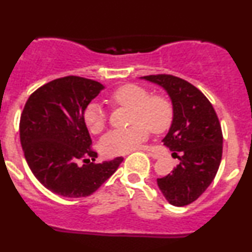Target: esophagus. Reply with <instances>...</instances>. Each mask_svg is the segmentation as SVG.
Listing matches in <instances>:
<instances>
[{"label":"esophagus","mask_w":252,"mask_h":252,"mask_svg":"<svg viewBox=\"0 0 252 252\" xmlns=\"http://www.w3.org/2000/svg\"><path fill=\"white\" fill-rule=\"evenodd\" d=\"M141 150L146 151V152H147V155L150 156L151 158H153V159H158V158H159V155H157V153H155V152H153V151L151 150V148H148V147H144V148H141Z\"/></svg>","instance_id":"34e87169"}]
</instances>
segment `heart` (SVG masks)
Instances as JSON below:
<instances>
[{"label":"heart","mask_w":252,"mask_h":252,"mask_svg":"<svg viewBox=\"0 0 252 252\" xmlns=\"http://www.w3.org/2000/svg\"><path fill=\"white\" fill-rule=\"evenodd\" d=\"M108 102L113 106L130 108L133 126L107 133L100 140V151L107 157L124 155L140 147L148 137V129L152 133H164L170 128L174 118L173 104L163 95H150L144 87L126 84L112 92ZM83 122L92 134L104 130L106 116L97 104H89L83 112Z\"/></svg>","instance_id":"1"}]
</instances>
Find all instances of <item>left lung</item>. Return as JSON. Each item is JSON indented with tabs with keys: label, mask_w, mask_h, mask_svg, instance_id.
<instances>
[{
	"label": "left lung",
	"mask_w": 252,
	"mask_h": 252,
	"mask_svg": "<svg viewBox=\"0 0 252 252\" xmlns=\"http://www.w3.org/2000/svg\"><path fill=\"white\" fill-rule=\"evenodd\" d=\"M141 79L168 93L174 118L161 141L181 155L173 173L157 179L158 187L171 205H189L205 192L219 170L223 140L221 124L205 95L185 79L171 75H151Z\"/></svg>",
	"instance_id": "8db88e82"
}]
</instances>
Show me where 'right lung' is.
<instances>
[{
  "mask_svg": "<svg viewBox=\"0 0 252 252\" xmlns=\"http://www.w3.org/2000/svg\"><path fill=\"white\" fill-rule=\"evenodd\" d=\"M105 87L77 76L58 78L30 95L20 117V144L35 177L65 198L88 197L118 169L123 158L94 163L83 112ZM93 161L78 165V160Z\"/></svg>",
  "mask_w": 252,
  "mask_h": 252,
  "instance_id": "add662e5",
  "label": "right lung"
}]
</instances>
